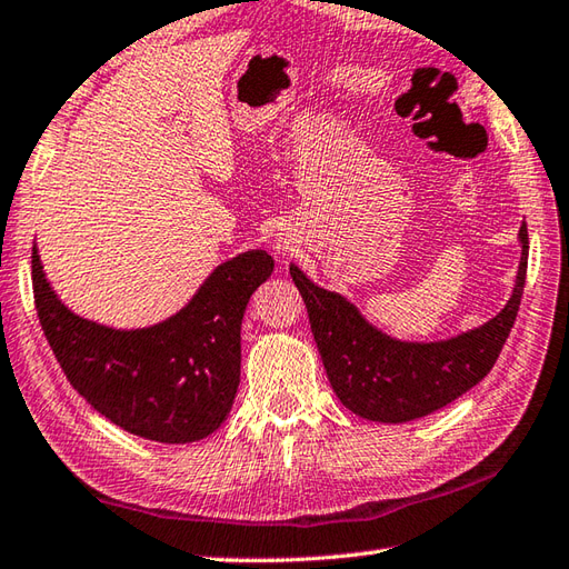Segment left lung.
Here are the masks:
<instances>
[{
    "label": "left lung",
    "mask_w": 569,
    "mask_h": 569,
    "mask_svg": "<svg viewBox=\"0 0 569 569\" xmlns=\"http://www.w3.org/2000/svg\"><path fill=\"white\" fill-rule=\"evenodd\" d=\"M521 262L511 297L487 323L443 340H399L372 326L343 295L313 284L297 264L289 274L305 299L313 340L336 397L368 421L407 423L448 407L495 368L519 313L528 229L519 231Z\"/></svg>",
    "instance_id": "obj_1"
}]
</instances>
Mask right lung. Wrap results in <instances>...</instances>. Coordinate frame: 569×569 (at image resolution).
<instances>
[{
	"label": "right lung",
	"instance_id": "1",
	"mask_svg": "<svg viewBox=\"0 0 569 569\" xmlns=\"http://www.w3.org/2000/svg\"><path fill=\"white\" fill-rule=\"evenodd\" d=\"M33 297L62 372L87 403L156 443H194L229 419L241 385V323L274 260L246 250L213 268L166 321L111 328L80 317L50 287L33 248Z\"/></svg>",
	"mask_w": 569,
	"mask_h": 569
}]
</instances>
